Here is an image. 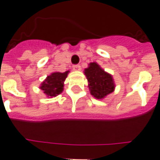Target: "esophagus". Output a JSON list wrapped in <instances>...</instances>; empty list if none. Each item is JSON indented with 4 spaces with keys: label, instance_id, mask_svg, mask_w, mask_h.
Wrapping results in <instances>:
<instances>
[{
    "label": "esophagus",
    "instance_id": "obj_1",
    "mask_svg": "<svg viewBox=\"0 0 160 160\" xmlns=\"http://www.w3.org/2000/svg\"><path fill=\"white\" fill-rule=\"evenodd\" d=\"M72 68H73L74 71H80V70H81V66H80L79 64H74V65L72 66Z\"/></svg>",
    "mask_w": 160,
    "mask_h": 160
}]
</instances>
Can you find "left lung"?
<instances>
[{
  "label": "left lung",
  "instance_id": "obj_1",
  "mask_svg": "<svg viewBox=\"0 0 160 160\" xmlns=\"http://www.w3.org/2000/svg\"><path fill=\"white\" fill-rule=\"evenodd\" d=\"M88 79L90 94L96 99H102L114 91V83L112 76L102 69L96 63H90L84 71Z\"/></svg>",
  "mask_w": 160,
  "mask_h": 160
}]
</instances>
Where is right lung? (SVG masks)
<instances>
[{
    "mask_svg": "<svg viewBox=\"0 0 160 160\" xmlns=\"http://www.w3.org/2000/svg\"><path fill=\"white\" fill-rule=\"evenodd\" d=\"M69 71L62 72H53L48 76L46 79L42 82L40 89L43 92L48 96H56L63 91L64 82L67 78Z\"/></svg>",
    "mask_w": 160,
    "mask_h": 160,
    "instance_id": "add662e5",
    "label": "right lung"
}]
</instances>
